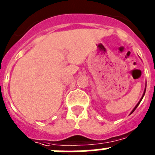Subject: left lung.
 Wrapping results in <instances>:
<instances>
[{"mask_svg":"<svg viewBox=\"0 0 155 155\" xmlns=\"http://www.w3.org/2000/svg\"><path fill=\"white\" fill-rule=\"evenodd\" d=\"M144 93H145V90H144V94H143V95H142V97H141V100H140V101H139V102H138V104H137V105H136V106L134 107V109H133V111H132V112H131V113H132V112H134V110H135V109H136V108H137V107H138V105H139V104H140V102H141V100H142L143 97H144Z\"/></svg>","mask_w":155,"mask_h":155,"instance_id":"8db88e82","label":"left lung"}]
</instances>
